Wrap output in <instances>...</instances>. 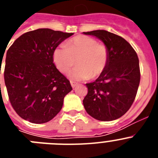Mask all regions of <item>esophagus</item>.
<instances>
[{"label": "esophagus", "mask_w": 158, "mask_h": 158, "mask_svg": "<svg viewBox=\"0 0 158 158\" xmlns=\"http://www.w3.org/2000/svg\"><path fill=\"white\" fill-rule=\"evenodd\" d=\"M70 84H71V86H72L73 88H74L75 86H76L77 85V82L73 81H70Z\"/></svg>", "instance_id": "esophagus-1"}]
</instances>
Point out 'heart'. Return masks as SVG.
Masks as SVG:
<instances>
[{
	"label": "heart",
	"instance_id": "obj_1",
	"mask_svg": "<svg viewBox=\"0 0 158 158\" xmlns=\"http://www.w3.org/2000/svg\"><path fill=\"white\" fill-rule=\"evenodd\" d=\"M109 51L107 46L94 38L79 35L73 38L65 45H59L53 51V61L56 67L66 73L77 63L70 73L75 80L96 78L101 75L108 64Z\"/></svg>",
	"mask_w": 158,
	"mask_h": 158
}]
</instances>
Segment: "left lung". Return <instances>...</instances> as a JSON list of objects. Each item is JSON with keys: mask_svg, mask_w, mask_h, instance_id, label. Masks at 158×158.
Here are the masks:
<instances>
[{"mask_svg": "<svg viewBox=\"0 0 158 158\" xmlns=\"http://www.w3.org/2000/svg\"><path fill=\"white\" fill-rule=\"evenodd\" d=\"M104 42L109 51L105 70L94 82L86 84L88 93L83 100L89 115L100 121L120 118L133 104L140 83L137 53L121 36L104 30L84 32Z\"/></svg>", "mask_w": 158, "mask_h": 158, "instance_id": "1", "label": "left lung"}]
</instances>
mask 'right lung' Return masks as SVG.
<instances>
[{"label":"right lung","instance_id":"obj_1","mask_svg":"<svg viewBox=\"0 0 158 158\" xmlns=\"http://www.w3.org/2000/svg\"><path fill=\"white\" fill-rule=\"evenodd\" d=\"M72 35L40 28L20 35L8 48L5 83L11 105L25 120L44 123L62 109L72 87L54 65L53 51Z\"/></svg>","mask_w":158,"mask_h":158}]
</instances>
